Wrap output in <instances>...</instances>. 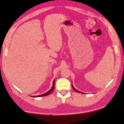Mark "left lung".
<instances>
[{"mask_svg":"<svg viewBox=\"0 0 124 124\" xmlns=\"http://www.w3.org/2000/svg\"><path fill=\"white\" fill-rule=\"evenodd\" d=\"M72 88L73 89H74V90H75V91L76 92H79V93H83V92H80V91H78V90H76L75 89V88L74 87V86H73V84H72Z\"/></svg>","mask_w":124,"mask_h":124,"instance_id":"1","label":"left lung"}]
</instances>
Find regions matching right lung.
<instances>
[{
	"instance_id": "obj_1",
	"label": "right lung",
	"mask_w": 124,
	"mask_h": 124,
	"mask_svg": "<svg viewBox=\"0 0 124 124\" xmlns=\"http://www.w3.org/2000/svg\"><path fill=\"white\" fill-rule=\"evenodd\" d=\"M54 88V80L53 81V85H52V87H51V89H50L49 91H47L46 92V93H44V94H42L41 95H38V96H33L32 97H43V96H47L48 95H49L50 93H51V92L53 91V90Z\"/></svg>"
}]
</instances>
